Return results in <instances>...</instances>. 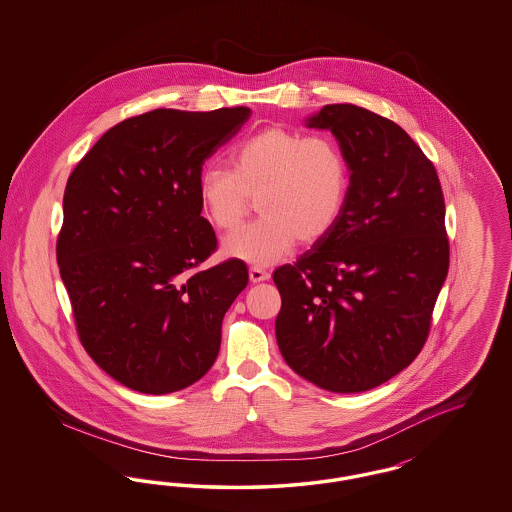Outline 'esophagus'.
Returning a JSON list of instances; mask_svg holds the SVG:
<instances>
[{
	"instance_id": "34e87169",
	"label": "esophagus",
	"mask_w": 512,
	"mask_h": 512,
	"mask_svg": "<svg viewBox=\"0 0 512 512\" xmlns=\"http://www.w3.org/2000/svg\"><path fill=\"white\" fill-rule=\"evenodd\" d=\"M270 278V272L265 270V268L261 267H251L249 268V280L253 282V284H259V282H265Z\"/></svg>"
}]
</instances>
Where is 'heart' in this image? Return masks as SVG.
<instances>
[{
	"instance_id": "obj_1",
	"label": "heart",
	"mask_w": 512,
	"mask_h": 512,
	"mask_svg": "<svg viewBox=\"0 0 512 512\" xmlns=\"http://www.w3.org/2000/svg\"><path fill=\"white\" fill-rule=\"evenodd\" d=\"M232 171L205 167L197 176L203 219L232 230L257 195L261 219L230 234L222 253L255 267L282 259L297 240L324 238L340 220L351 186L343 147L328 134L270 124L232 149Z\"/></svg>"
}]
</instances>
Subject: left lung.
Returning <instances> with one entry per match:
<instances>
[{"label": "left lung", "instance_id": "1", "mask_svg": "<svg viewBox=\"0 0 512 512\" xmlns=\"http://www.w3.org/2000/svg\"><path fill=\"white\" fill-rule=\"evenodd\" d=\"M309 128L343 147L351 186L336 226L293 265L276 268V341L322 390L388 382L426 343L449 270L438 172L395 122L351 103L324 105Z\"/></svg>", "mask_w": 512, "mask_h": 512}]
</instances>
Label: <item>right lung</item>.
<instances>
[{"label": "right lung", "instance_id": "right-lung-1", "mask_svg": "<svg viewBox=\"0 0 512 512\" xmlns=\"http://www.w3.org/2000/svg\"><path fill=\"white\" fill-rule=\"evenodd\" d=\"M249 115L149 111L107 130L69 176L57 263L76 332L130 390H184L219 355L222 318L249 274L240 259L201 268L217 236L197 176Z\"/></svg>", "mask_w": 512, "mask_h": 512}]
</instances>
